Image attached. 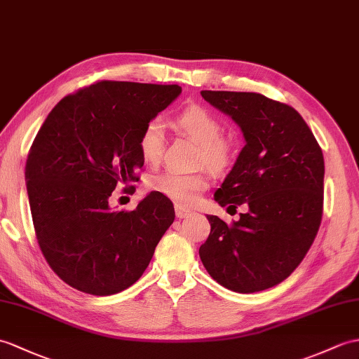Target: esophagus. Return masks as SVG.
Masks as SVG:
<instances>
[{
	"instance_id": "1",
	"label": "esophagus",
	"mask_w": 359,
	"mask_h": 359,
	"mask_svg": "<svg viewBox=\"0 0 359 359\" xmlns=\"http://www.w3.org/2000/svg\"><path fill=\"white\" fill-rule=\"evenodd\" d=\"M191 215V211L187 210V208H182V206H176V217L177 219H185Z\"/></svg>"
}]
</instances>
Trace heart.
<instances>
[{"label":"heart","mask_w":359,"mask_h":359,"mask_svg":"<svg viewBox=\"0 0 359 359\" xmlns=\"http://www.w3.org/2000/svg\"><path fill=\"white\" fill-rule=\"evenodd\" d=\"M177 128L200 145L197 156L198 165H206L212 170H222L229 163L231 145L222 137V123L205 107L191 105L176 118ZM139 151L144 161L156 165L163 151V125L159 119L149 121L139 136ZM149 189L172 200L177 206L194 205L200 194L210 187L206 172L182 174L165 171L148 180Z\"/></svg>","instance_id":"1"}]
</instances>
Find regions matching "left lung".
I'll list each match as a JSON object with an SVG mask.
<instances>
[{
  "mask_svg": "<svg viewBox=\"0 0 359 359\" xmlns=\"http://www.w3.org/2000/svg\"><path fill=\"white\" fill-rule=\"evenodd\" d=\"M234 121L246 145L215 191L220 206L248 205L226 224L208 215L211 232L198 255L226 289L252 294L286 280L309 251L323 217V151L295 108L260 93L202 90Z\"/></svg>",
  "mask_w": 359,
  "mask_h": 359,
  "instance_id": "left-lung-1",
  "label": "left lung"
}]
</instances>
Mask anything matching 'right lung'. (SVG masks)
Listing matches in <instances>:
<instances>
[{"label": "right lung", "mask_w": 359, "mask_h": 359, "mask_svg": "<svg viewBox=\"0 0 359 359\" xmlns=\"http://www.w3.org/2000/svg\"><path fill=\"white\" fill-rule=\"evenodd\" d=\"M182 93L179 86L101 81L65 96L48 113L26 162L38 245L67 285L113 295L140 278L174 222L170 198L149 193L135 211L108 203L144 166L139 136Z\"/></svg>", "instance_id": "1"}]
</instances>
